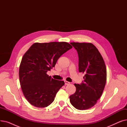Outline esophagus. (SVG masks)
Listing matches in <instances>:
<instances>
[{"label": "esophagus", "instance_id": "34e87169", "mask_svg": "<svg viewBox=\"0 0 127 127\" xmlns=\"http://www.w3.org/2000/svg\"><path fill=\"white\" fill-rule=\"evenodd\" d=\"M64 82H65V85H69L70 84V82H68L67 81H64Z\"/></svg>", "mask_w": 127, "mask_h": 127}]
</instances>
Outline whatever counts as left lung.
<instances>
[{
    "mask_svg": "<svg viewBox=\"0 0 127 127\" xmlns=\"http://www.w3.org/2000/svg\"><path fill=\"white\" fill-rule=\"evenodd\" d=\"M77 51L79 71L85 74L81 84H75L76 92L69 96L71 104L80 110H88L96 104L104 90L106 70L104 60L91 43H70Z\"/></svg>",
    "mask_w": 127,
    "mask_h": 127,
    "instance_id": "8db88e82",
    "label": "left lung"
}]
</instances>
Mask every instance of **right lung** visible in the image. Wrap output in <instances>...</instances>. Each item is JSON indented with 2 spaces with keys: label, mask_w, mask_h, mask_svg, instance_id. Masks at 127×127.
Instances as JSON below:
<instances>
[{
  "label": "right lung",
  "mask_w": 127,
  "mask_h": 127,
  "mask_svg": "<svg viewBox=\"0 0 127 127\" xmlns=\"http://www.w3.org/2000/svg\"><path fill=\"white\" fill-rule=\"evenodd\" d=\"M72 47L66 42L35 43L25 53L19 66V82L24 95L31 104L45 108L54 100L64 82L53 79L47 72Z\"/></svg>",
  "instance_id": "obj_1"
}]
</instances>
